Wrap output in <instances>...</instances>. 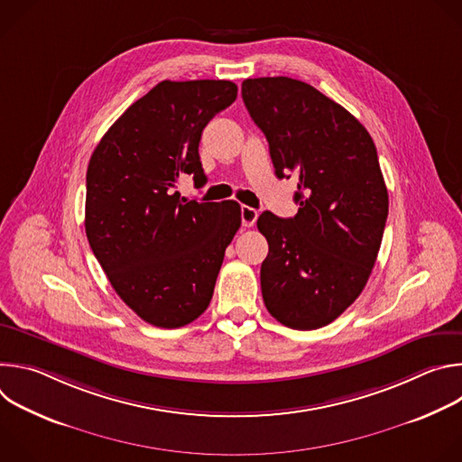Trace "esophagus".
I'll return each instance as SVG.
<instances>
[{
    "mask_svg": "<svg viewBox=\"0 0 462 462\" xmlns=\"http://www.w3.org/2000/svg\"><path fill=\"white\" fill-rule=\"evenodd\" d=\"M259 212L255 208H250V207H241V221H243V226H252L257 219Z\"/></svg>",
    "mask_w": 462,
    "mask_h": 462,
    "instance_id": "34e87169",
    "label": "esophagus"
}]
</instances>
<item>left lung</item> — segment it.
Wrapping results in <instances>:
<instances>
[{
    "label": "left lung",
    "instance_id": "1",
    "mask_svg": "<svg viewBox=\"0 0 462 462\" xmlns=\"http://www.w3.org/2000/svg\"><path fill=\"white\" fill-rule=\"evenodd\" d=\"M241 95L276 175H298V214L257 219L269 241L263 301L280 323L310 331L337 319L374 267L389 207L376 148L346 107L305 82L248 79Z\"/></svg>",
    "mask_w": 462,
    "mask_h": 462
}]
</instances>
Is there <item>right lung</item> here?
<instances>
[{
	"label": "right lung",
	"instance_id": "obj_1",
	"mask_svg": "<svg viewBox=\"0 0 462 462\" xmlns=\"http://www.w3.org/2000/svg\"><path fill=\"white\" fill-rule=\"evenodd\" d=\"M237 97L228 80L157 84L95 148L86 177V234L122 301L144 321L177 328L210 305L225 250L241 226L236 201L197 203L175 189L207 182V124Z\"/></svg>",
	"mask_w": 462,
	"mask_h": 462
}]
</instances>
